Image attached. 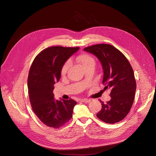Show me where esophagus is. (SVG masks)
<instances>
[{
  "instance_id": "obj_1",
  "label": "esophagus",
  "mask_w": 156,
  "mask_h": 156,
  "mask_svg": "<svg viewBox=\"0 0 156 156\" xmlns=\"http://www.w3.org/2000/svg\"><path fill=\"white\" fill-rule=\"evenodd\" d=\"M80 101L82 102H85V103H88V102H90V100L87 99H81Z\"/></svg>"
}]
</instances>
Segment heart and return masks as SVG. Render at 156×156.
<instances>
[{
  "mask_svg": "<svg viewBox=\"0 0 156 156\" xmlns=\"http://www.w3.org/2000/svg\"><path fill=\"white\" fill-rule=\"evenodd\" d=\"M77 61L81 64V67L83 68V69L88 67H91V66L94 67L95 64L94 59L91 55H90L88 54H82L80 55L77 57ZM69 66H70L69 62H67L65 63V64L63 66L62 71H61V73L62 75H65V74L66 73L67 71L69 68Z\"/></svg>",
  "mask_w": 156,
  "mask_h": 156,
  "instance_id": "b5f03b06",
  "label": "heart"
}]
</instances>
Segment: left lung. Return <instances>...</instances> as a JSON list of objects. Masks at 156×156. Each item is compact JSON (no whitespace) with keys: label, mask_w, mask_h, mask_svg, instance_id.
<instances>
[{"label":"left lung","mask_w":156,"mask_h":156,"mask_svg":"<svg viewBox=\"0 0 156 156\" xmlns=\"http://www.w3.org/2000/svg\"><path fill=\"white\" fill-rule=\"evenodd\" d=\"M84 51L94 55L101 63L104 89H110L111 99L106 103L100 101L101 110L97 116L106 123L114 124L123 119L133 105L136 81L131 65L116 48L109 44L86 47Z\"/></svg>","instance_id":"obj_1"}]
</instances>
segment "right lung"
I'll use <instances>...</instances> for the list:
<instances>
[{
    "label": "right lung",
    "instance_id": "add662e5",
    "mask_svg": "<svg viewBox=\"0 0 156 156\" xmlns=\"http://www.w3.org/2000/svg\"><path fill=\"white\" fill-rule=\"evenodd\" d=\"M79 47H51L37 55L28 78L30 101L33 111L46 126L61 127L72 118L76 102L54 99V85L61 78L64 64Z\"/></svg>",
    "mask_w": 156,
    "mask_h": 156
}]
</instances>
